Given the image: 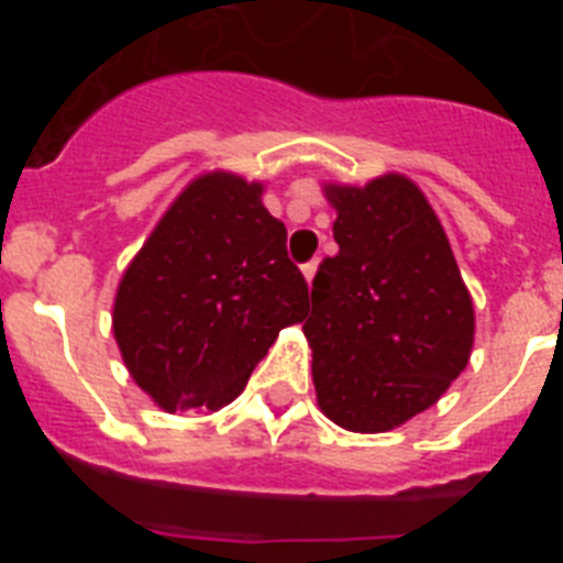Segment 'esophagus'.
Instances as JSON below:
<instances>
[{
    "instance_id": "34e87169",
    "label": "esophagus",
    "mask_w": 563,
    "mask_h": 563,
    "mask_svg": "<svg viewBox=\"0 0 563 563\" xmlns=\"http://www.w3.org/2000/svg\"><path fill=\"white\" fill-rule=\"evenodd\" d=\"M316 271H318V262H316V258H312V262H307V265L301 267V273H305L307 282H312V278H316Z\"/></svg>"
}]
</instances>
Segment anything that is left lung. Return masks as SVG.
Here are the masks:
<instances>
[{
    "label": "left lung",
    "instance_id": "8db88e82",
    "mask_svg": "<svg viewBox=\"0 0 563 563\" xmlns=\"http://www.w3.org/2000/svg\"><path fill=\"white\" fill-rule=\"evenodd\" d=\"M335 256L312 278L305 335L318 406L346 431L377 434L434 406L467 366L474 305L449 236L400 174L327 186Z\"/></svg>",
    "mask_w": 563,
    "mask_h": 563
}]
</instances>
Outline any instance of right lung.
Returning a JSON list of instances; mask_svg holds the SVG:
<instances>
[{"label":"right lung","mask_w":563,"mask_h":563,"mask_svg":"<svg viewBox=\"0 0 563 563\" xmlns=\"http://www.w3.org/2000/svg\"><path fill=\"white\" fill-rule=\"evenodd\" d=\"M307 282L262 186L202 174L174 200L114 296L112 330L134 383L166 411H217L245 389Z\"/></svg>","instance_id":"right-lung-1"}]
</instances>
